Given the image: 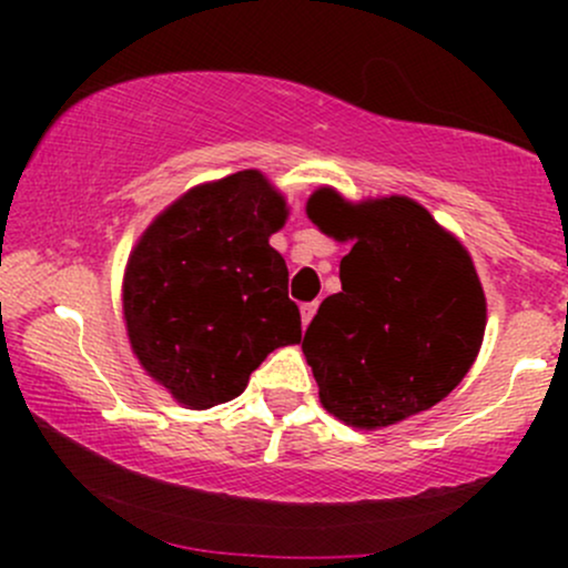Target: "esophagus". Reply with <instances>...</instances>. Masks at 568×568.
I'll return each mask as SVG.
<instances>
[{"mask_svg": "<svg viewBox=\"0 0 568 568\" xmlns=\"http://www.w3.org/2000/svg\"><path fill=\"white\" fill-rule=\"evenodd\" d=\"M315 310H317L315 302H312V304H302V323H304V328H306V325H310L312 315H315Z\"/></svg>", "mask_w": 568, "mask_h": 568, "instance_id": "obj_1", "label": "esophagus"}]
</instances>
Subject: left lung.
<instances>
[{"label": "left lung", "mask_w": 568, "mask_h": 568, "mask_svg": "<svg viewBox=\"0 0 568 568\" xmlns=\"http://www.w3.org/2000/svg\"><path fill=\"white\" fill-rule=\"evenodd\" d=\"M306 216L352 240L342 291L306 328L302 349L321 403L344 425L389 427L433 408L465 379L486 331V296L470 253L419 202H344L317 189Z\"/></svg>", "instance_id": "1"}]
</instances>
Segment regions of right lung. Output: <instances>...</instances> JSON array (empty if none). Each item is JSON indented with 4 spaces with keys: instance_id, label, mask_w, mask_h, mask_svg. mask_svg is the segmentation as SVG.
<instances>
[{
    "instance_id": "1",
    "label": "right lung",
    "mask_w": 568,
    "mask_h": 568,
    "mask_svg": "<svg viewBox=\"0 0 568 568\" xmlns=\"http://www.w3.org/2000/svg\"><path fill=\"white\" fill-rule=\"evenodd\" d=\"M285 219L283 194L258 171H240L189 189L130 253V347L184 406L232 400L272 349L302 342L288 266L270 245Z\"/></svg>"
}]
</instances>
